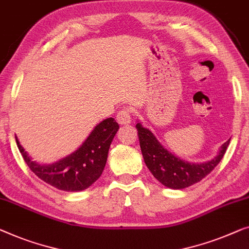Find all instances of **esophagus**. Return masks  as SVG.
Wrapping results in <instances>:
<instances>
[{
	"label": "esophagus",
	"mask_w": 249,
	"mask_h": 249,
	"mask_svg": "<svg viewBox=\"0 0 249 249\" xmlns=\"http://www.w3.org/2000/svg\"><path fill=\"white\" fill-rule=\"evenodd\" d=\"M117 121L120 124H128L131 122V110L130 107H124L117 113Z\"/></svg>",
	"instance_id": "1"
}]
</instances>
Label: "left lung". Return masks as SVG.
I'll return each mask as SVG.
<instances>
[{
    "mask_svg": "<svg viewBox=\"0 0 249 249\" xmlns=\"http://www.w3.org/2000/svg\"><path fill=\"white\" fill-rule=\"evenodd\" d=\"M138 130L140 149L143 160L151 174L161 184L169 189H185L196 184L210 174L212 169L220 163L230 139L221 146L220 150L213 160L200 164H193L176 157L158 142L149 129L143 128L142 124H136Z\"/></svg>",
    "mask_w": 249,
    "mask_h": 249,
    "instance_id": "left-lung-1",
    "label": "left lung"
}]
</instances>
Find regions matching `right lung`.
Instances as JSON below:
<instances>
[{
  "mask_svg": "<svg viewBox=\"0 0 249 249\" xmlns=\"http://www.w3.org/2000/svg\"><path fill=\"white\" fill-rule=\"evenodd\" d=\"M118 129L119 124L113 118L106 119L95 125L80 148L50 165L32 160L17 137L16 140L24 161L39 178L58 190L77 192L88 189L102 175Z\"/></svg>",
  "mask_w": 249,
  "mask_h": 249,
  "instance_id": "obj_1",
  "label": "right lung"
}]
</instances>
